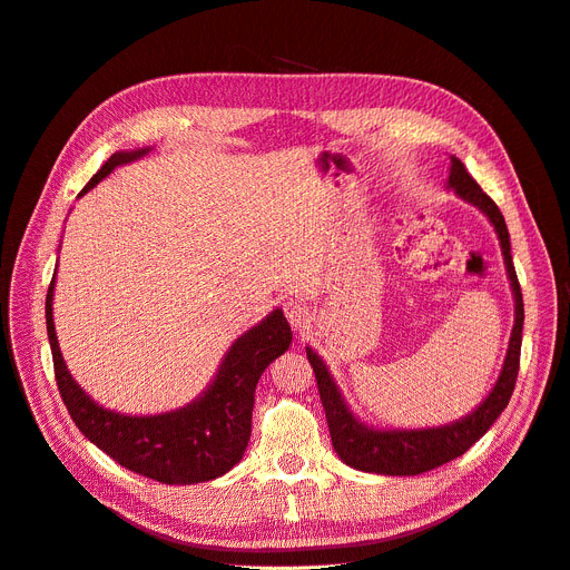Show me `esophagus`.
<instances>
[{"label": "esophagus", "instance_id": "34e87169", "mask_svg": "<svg viewBox=\"0 0 570 570\" xmlns=\"http://www.w3.org/2000/svg\"><path fill=\"white\" fill-rule=\"evenodd\" d=\"M284 314L288 318V323L295 327V331H305L312 321V312L303 301H288L284 305Z\"/></svg>", "mask_w": 570, "mask_h": 570}]
</instances>
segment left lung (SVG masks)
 <instances>
[{
  "label": "left lung",
  "instance_id": "left-lung-1",
  "mask_svg": "<svg viewBox=\"0 0 570 570\" xmlns=\"http://www.w3.org/2000/svg\"><path fill=\"white\" fill-rule=\"evenodd\" d=\"M445 189L455 191L464 203L481 209L497 230L503 263H505V275H508V282H511V291L515 297V323L511 331V342H508V351L503 357L501 372L494 381V387L481 404H478L471 413L458 417L453 423H445L439 428H421V430H404V428L379 430L363 423L361 417L348 409L340 385L335 383L333 374L327 372L323 357L312 346H307V357L316 374L321 404L325 409L335 453L344 464L357 471L381 473V475H417L451 462L464 455L469 448L494 425V421L508 406V400L513 395L518 370H520L524 305H522V291H520V282H518L513 256H511V235H508L503 215L499 213L497 203L481 187H478L475 179L466 173L464 164L455 155H451V173H448Z\"/></svg>",
  "mask_w": 570,
  "mask_h": 570
}]
</instances>
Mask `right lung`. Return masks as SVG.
<instances>
[{"mask_svg": "<svg viewBox=\"0 0 570 570\" xmlns=\"http://www.w3.org/2000/svg\"><path fill=\"white\" fill-rule=\"evenodd\" d=\"M149 153L153 147L115 153L78 198L95 189L117 166L138 161ZM55 277L57 267L46 295L55 379L76 428L87 441H92L117 464L164 485L215 481L243 460L252 436L256 383L265 367L288 351L293 340L291 325L279 307L230 344L217 374L196 400L166 413L131 415L101 406L71 376L55 333Z\"/></svg>", "mask_w": 570, "mask_h": 570, "instance_id": "1", "label": "right lung"}]
</instances>
